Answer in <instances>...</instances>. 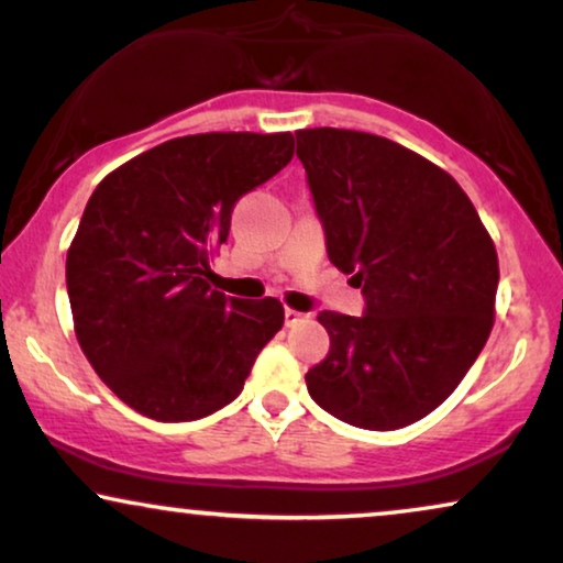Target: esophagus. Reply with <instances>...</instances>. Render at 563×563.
Instances as JSON below:
<instances>
[{
	"label": "esophagus",
	"instance_id": "obj_1",
	"mask_svg": "<svg viewBox=\"0 0 563 563\" xmlns=\"http://www.w3.org/2000/svg\"><path fill=\"white\" fill-rule=\"evenodd\" d=\"M298 322H303V314H301V311H296V309H286V324H288V327H296Z\"/></svg>",
	"mask_w": 563,
	"mask_h": 563
}]
</instances>
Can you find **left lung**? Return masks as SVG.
<instances>
[{
  "label": "left lung",
  "instance_id": "obj_1",
  "mask_svg": "<svg viewBox=\"0 0 563 563\" xmlns=\"http://www.w3.org/2000/svg\"><path fill=\"white\" fill-rule=\"evenodd\" d=\"M327 254L358 280L361 317L319 311L330 353L309 368L319 408L368 431L429 416L494 327L499 257L460 184L423 155L353 130H298Z\"/></svg>",
  "mask_w": 563,
  "mask_h": 563
}]
</instances>
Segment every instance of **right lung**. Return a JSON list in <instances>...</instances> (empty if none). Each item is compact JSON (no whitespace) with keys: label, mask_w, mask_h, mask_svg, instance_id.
Returning a JSON list of instances; mask_svg holds the SVG:
<instances>
[{"label":"right lung","mask_w":563,"mask_h":563,"mask_svg":"<svg viewBox=\"0 0 563 563\" xmlns=\"http://www.w3.org/2000/svg\"><path fill=\"white\" fill-rule=\"evenodd\" d=\"M290 158V132L189 134L111 170L85 205L67 252L77 343L142 416L197 421L236 400L283 327L277 298L212 290L210 257L233 205Z\"/></svg>","instance_id":"add662e5"}]
</instances>
